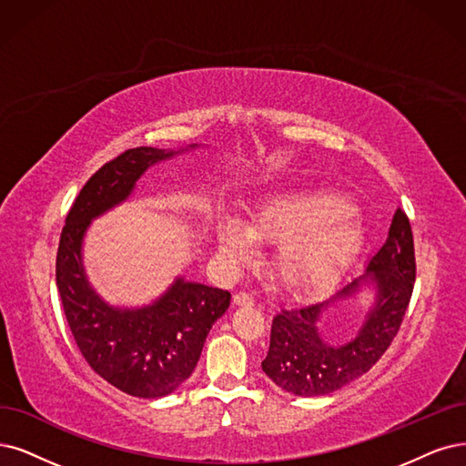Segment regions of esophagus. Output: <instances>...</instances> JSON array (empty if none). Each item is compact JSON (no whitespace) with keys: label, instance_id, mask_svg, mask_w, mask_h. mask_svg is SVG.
<instances>
[{"label":"esophagus","instance_id":"esophagus-1","mask_svg":"<svg viewBox=\"0 0 466 466\" xmlns=\"http://www.w3.org/2000/svg\"><path fill=\"white\" fill-rule=\"evenodd\" d=\"M234 303L249 307V305L255 303V298L251 294H248V291H236V294H234Z\"/></svg>","mask_w":466,"mask_h":466}]
</instances>
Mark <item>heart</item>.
I'll return each instance as SVG.
<instances>
[{
    "mask_svg": "<svg viewBox=\"0 0 466 466\" xmlns=\"http://www.w3.org/2000/svg\"><path fill=\"white\" fill-rule=\"evenodd\" d=\"M365 228L353 207L336 194L291 192L263 199L249 217L220 224V249L230 259H246L259 242H285L279 272L286 284L311 289L334 280L363 244Z\"/></svg>",
    "mask_w": 466,
    "mask_h": 466,
    "instance_id": "obj_1",
    "label": "heart"
}]
</instances>
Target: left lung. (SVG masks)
<instances>
[{
  "label": "left lung",
  "instance_id": "8db88e82",
  "mask_svg": "<svg viewBox=\"0 0 466 466\" xmlns=\"http://www.w3.org/2000/svg\"><path fill=\"white\" fill-rule=\"evenodd\" d=\"M417 279L415 242L405 211L393 215L386 244L369 261L367 272L343 286L336 298L351 296L365 282H374L376 305L359 336L346 346H329L317 332L326 303L282 309L272 319L270 346L261 363L265 374L282 390L315 398L332 393L369 372L391 346L405 319Z\"/></svg>",
  "mask_w": 466,
  "mask_h": 466
}]
</instances>
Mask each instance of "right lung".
<instances>
[{
  "label": "right lung",
  "mask_w": 466,
  "mask_h": 466,
  "mask_svg": "<svg viewBox=\"0 0 466 466\" xmlns=\"http://www.w3.org/2000/svg\"><path fill=\"white\" fill-rule=\"evenodd\" d=\"M170 155L175 151L132 147L96 170L66 213L56 259L63 311L86 363L116 390L146 400L168 395L194 372L230 294L180 279L151 307L120 311L86 282L80 244L90 218L127 199L142 172Z\"/></svg>",
  "instance_id": "right-lung-1"
}]
</instances>
